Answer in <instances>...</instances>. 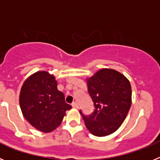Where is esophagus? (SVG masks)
<instances>
[{"mask_svg": "<svg viewBox=\"0 0 160 160\" xmlns=\"http://www.w3.org/2000/svg\"><path fill=\"white\" fill-rule=\"evenodd\" d=\"M72 107H73V108H75V109H78V104L76 102H73V103H72Z\"/></svg>", "mask_w": 160, "mask_h": 160, "instance_id": "obj_1", "label": "esophagus"}]
</instances>
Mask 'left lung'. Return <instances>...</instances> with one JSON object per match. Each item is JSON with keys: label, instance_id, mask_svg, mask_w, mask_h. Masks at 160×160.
<instances>
[{"label": "left lung", "instance_id": "8db88e82", "mask_svg": "<svg viewBox=\"0 0 160 160\" xmlns=\"http://www.w3.org/2000/svg\"><path fill=\"white\" fill-rule=\"evenodd\" d=\"M94 111L83 115L85 125L92 135L103 137L116 131L124 122L131 106V83L123 74L104 68L87 78Z\"/></svg>", "mask_w": 160, "mask_h": 160}]
</instances>
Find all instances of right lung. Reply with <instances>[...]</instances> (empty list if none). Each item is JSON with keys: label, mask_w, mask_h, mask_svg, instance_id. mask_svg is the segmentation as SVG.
I'll return each mask as SVG.
<instances>
[{"label": "right lung", "mask_w": 160, "mask_h": 160, "mask_svg": "<svg viewBox=\"0 0 160 160\" xmlns=\"http://www.w3.org/2000/svg\"><path fill=\"white\" fill-rule=\"evenodd\" d=\"M57 87L54 76L42 70L29 76L21 89L19 103L22 114L33 128L42 132L56 129L66 111L72 108Z\"/></svg>", "instance_id": "obj_1"}]
</instances>
